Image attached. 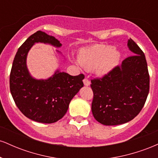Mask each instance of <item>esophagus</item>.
I'll use <instances>...</instances> for the list:
<instances>
[{
  "label": "esophagus",
  "instance_id": "34e87169",
  "mask_svg": "<svg viewBox=\"0 0 158 158\" xmlns=\"http://www.w3.org/2000/svg\"><path fill=\"white\" fill-rule=\"evenodd\" d=\"M83 82H84V85H85V86H89V85H90V81L88 80L87 78H85V79H83Z\"/></svg>",
  "mask_w": 158,
  "mask_h": 158
}]
</instances>
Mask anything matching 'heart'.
<instances>
[{"mask_svg": "<svg viewBox=\"0 0 158 158\" xmlns=\"http://www.w3.org/2000/svg\"><path fill=\"white\" fill-rule=\"evenodd\" d=\"M120 59V52L110 45L95 44L81 48L78 52V61L86 70L95 69L99 75L108 73L113 69Z\"/></svg>", "mask_w": 158, "mask_h": 158, "instance_id": "obj_1", "label": "heart"}]
</instances>
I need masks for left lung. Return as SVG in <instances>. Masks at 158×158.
Returning <instances> with one entry per match:
<instances>
[{"label":"left lung","mask_w":158,"mask_h":158,"mask_svg":"<svg viewBox=\"0 0 158 158\" xmlns=\"http://www.w3.org/2000/svg\"><path fill=\"white\" fill-rule=\"evenodd\" d=\"M128 48L134 55L126 58L104 77L91 80V110L96 120L105 126L131 121L144 106L149 91L146 57L131 39Z\"/></svg>","instance_id":"obj_1"}]
</instances>
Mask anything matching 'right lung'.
<instances>
[{
    "label": "right lung",
    "mask_w": 158,
    "mask_h": 158,
    "mask_svg": "<svg viewBox=\"0 0 158 158\" xmlns=\"http://www.w3.org/2000/svg\"><path fill=\"white\" fill-rule=\"evenodd\" d=\"M41 42L60 48L55 37L37 31L18 50L12 63L10 88L15 105L27 118L41 123H53L62 118L69 104L83 87L85 76L69 75L59 70L48 79H35L27 67V56L35 43Z\"/></svg>",
    "instance_id": "obj_1"
}]
</instances>
